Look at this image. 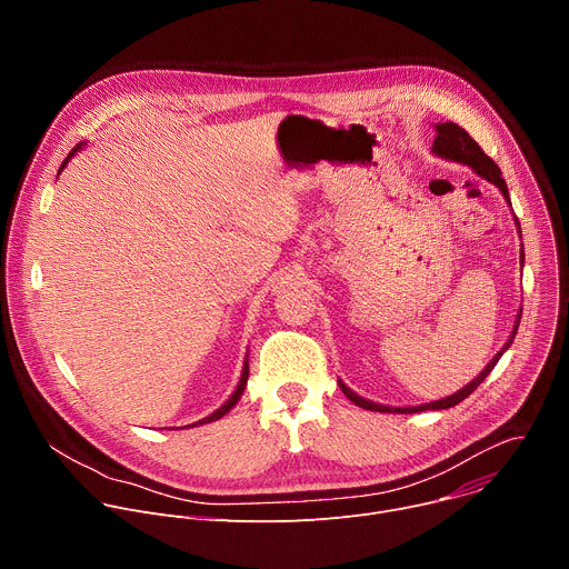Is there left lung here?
<instances>
[{"instance_id":"1","label":"left lung","mask_w":569,"mask_h":569,"mask_svg":"<svg viewBox=\"0 0 569 569\" xmlns=\"http://www.w3.org/2000/svg\"><path fill=\"white\" fill-rule=\"evenodd\" d=\"M435 128H437V137H435V143H432V152L439 154V157H443V159L459 161V164L470 167L479 178H483V180H489L491 184H496V187L502 191V196L507 198V202L511 204L507 182L502 180V171L498 169L496 161L479 148V143H477L463 128H459V126L452 123V121L437 123ZM520 238H522V233H520ZM522 259H525V254H522ZM520 317H522V308L518 310V317H516V323H513L511 338H509V342L502 347V351L496 353V358L483 367V371H481L477 378H472V382H468L466 387H461V389L455 391L452 396H446V398H441V400H432V402H426V405H412V408H387V405H378V402H373V400H367V398L358 396V393L351 391L342 380H340V389L345 391V396H347L351 402L358 405V408L371 410V412L417 415V412H426V410H448V408H455L457 402H461L463 398H468V396L481 385V380L493 371V367L498 365V360L502 358V353L511 347V342H513V338H516V333H518V327H520Z\"/></svg>"}]
</instances>
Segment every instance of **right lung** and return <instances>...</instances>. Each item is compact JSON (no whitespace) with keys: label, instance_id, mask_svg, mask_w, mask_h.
<instances>
[{"label":"right lung","instance_id":"1","mask_svg":"<svg viewBox=\"0 0 569 569\" xmlns=\"http://www.w3.org/2000/svg\"><path fill=\"white\" fill-rule=\"evenodd\" d=\"M80 148H83V143H78L76 148H71V152L67 154V159L62 161V164H60V171L67 167V161L80 150ZM60 171H58V176H60ZM248 376H250V367H248V360H246V367H242V373H240V380H238V385H236V391L227 398V402L222 405V408H218L213 415H209L207 419H202V421H198V423H193V426H202V423H211V421H218V419H222L231 408H233V405L240 400V396H242V389H246V385H248Z\"/></svg>","mask_w":569,"mask_h":569}]
</instances>
